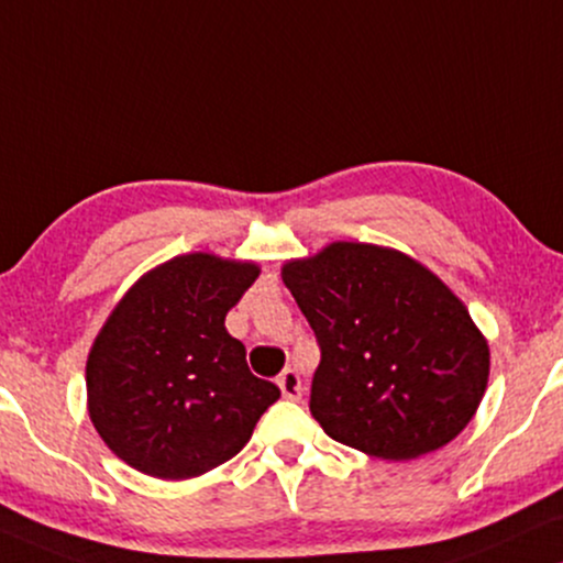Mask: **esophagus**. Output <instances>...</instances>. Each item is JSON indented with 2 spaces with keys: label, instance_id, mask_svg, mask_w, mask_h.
<instances>
[{
  "label": "esophagus",
  "instance_id": "esophagus-1",
  "mask_svg": "<svg viewBox=\"0 0 563 563\" xmlns=\"http://www.w3.org/2000/svg\"><path fill=\"white\" fill-rule=\"evenodd\" d=\"M276 384H279L284 399H289V401H300L302 399V394H305L302 378H300V373L292 371V367H287V371H284L279 376V380H276Z\"/></svg>",
  "mask_w": 563,
  "mask_h": 563
}]
</instances>
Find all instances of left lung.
<instances>
[{"label": "left lung", "instance_id": "left-lung-1", "mask_svg": "<svg viewBox=\"0 0 563 563\" xmlns=\"http://www.w3.org/2000/svg\"><path fill=\"white\" fill-rule=\"evenodd\" d=\"M282 279L321 344L310 412L331 439L405 462L446 446L475 418L488 339L428 266L339 240L284 263Z\"/></svg>", "mask_w": 563, "mask_h": 563}]
</instances>
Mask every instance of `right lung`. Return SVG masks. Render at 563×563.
Masks as SVG:
<instances>
[{"label": "right lung", "instance_id": "obj_1", "mask_svg": "<svg viewBox=\"0 0 563 563\" xmlns=\"http://www.w3.org/2000/svg\"><path fill=\"white\" fill-rule=\"evenodd\" d=\"M253 261L187 253L145 271L103 321L86 363L88 418L124 464L187 481L232 460L282 397L255 378L227 313Z\"/></svg>", "mask_w": 563, "mask_h": 563}]
</instances>
